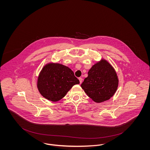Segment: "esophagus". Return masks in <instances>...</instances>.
Returning a JSON list of instances; mask_svg holds the SVG:
<instances>
[{
  "label": "esophagus",
  "instance_id": "34e87169",
  "mask_svg": "<svg viewBox=\"0 0 150 150\" xmlns=\"http://www.w3.org/2000/svg\"><path fill=\"white\" fill-rule=\"evenodd\" d=\"M79 81H80V83H82V81H83V79L81 78H79Z\"/></svg>",
  "mask_w": 150,
  "mask_h": 150
}]
</instances>
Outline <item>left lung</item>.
Returning a JSON list of instances; mask_svg holds the SVG:
<instances>
[{"mask_svg":"<svg viewBox=\"0 0 150 150\" xmlns=\"http://www.w3.org/2000/svg\"><path fill=\"white\" fill-rule=\"evenodd\" d=\"M118 84L115 69L106 60L102 59L89 70L81 87L94 102L101 103L113 96Z\"/></svg>","mask_w":150,"mask_h":150,"instance_id":"left-lung-1","label":"left lung"}]
</instances>
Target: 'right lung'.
<instances>
[{
  "label": "right lung",
  "mask_w": 150,
  "mask_h": 150,
  "mask_svg": "<svg viewBox=\"0 0 150 150\" xmlns=\"http://www.w3.org/2000/svg\"><path fill=\"white\" fill-rule=\"evenodd\" d=\"M79 81L69 67L59 63H50L41 70L37 81L40 94L52 102L62 99Z\"/></svg>",
  "instance_id": "right-lung-1"
}]
</instances>
